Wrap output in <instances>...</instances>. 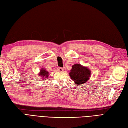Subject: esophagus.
I'll return each instance as SVG.
<instances>
[{
  "label": "esophagus",
  "mask_w": 128,
  "mask_h": 128,
  "mask_svg": "<svg viewBox=\"0 0 128 128\" xmlns=\"http://www.w3.org/2000/svg\"><path fill=\"white\" fill-rule=\"evenodd\" d=\"M57 70H58V72H63L64 71V68H61V67H58V68H57Z\"/></svg>",
  "instance_id": "obj_1"
}]
</instances>
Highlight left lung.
Listing matches in <instances>:
<instances>
[{
	"label": "left lung",
	"mask_w": 128,
	"mask_h": 128,
	"mask_svg": "<svg viewBox=\"0 0 128 128\" xmlns=\"http://www.w3.org/2000/svg\"><path fill=\"white\" fill-rule=\"evenodd\" d=\"M71 79L77 86L82 85L90 79L91 72L87 67L79 64H73L69 73Z\"/></svg>",
	"instance_id": "8db88e82"
}]
</instances>
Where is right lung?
I'll return each instance as SVG.
<instances>
[{"mask_svg": "<svg viewBox=\"0 0 128 128\" xmlns=\"http://www.w3.org/2000/svg\"><path fill=\"white\" fill-rule=\"evenodd\" d=\"M38 75L39 77L42 78V79L43 80L46 78H48L49 74V72L46 70V69H45V68H41Z\"/></svg>", "mask_w": 128, "mask_h": 128, "instance_id": "add662e5", "label": "right lung"}]
</instances>
